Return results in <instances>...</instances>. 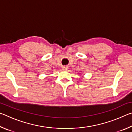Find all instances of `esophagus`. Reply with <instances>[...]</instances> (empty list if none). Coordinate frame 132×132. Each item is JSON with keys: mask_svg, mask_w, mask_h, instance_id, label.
I'll use <instances>...</instances> for the list:
<instances>
[{"mask_svg": "<svg viewBox=\"0 0 132 132\" xmlns=\"http://www.w3.org/2000/svg\"><path fill=\"white\" fill-rule=\"evenodd\" d=\"M68 69H69V68H68V66H63V67H62V70H63L66 71V70H68Z\"/></svg>", "mask_w": 132, "mask_h": 132, "instance_id": "34e87169", "label": "esophagus"}]
</instances>
